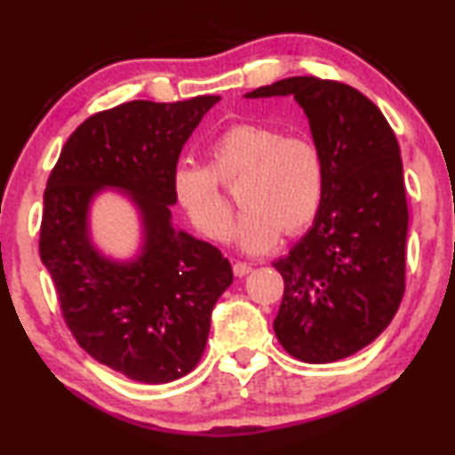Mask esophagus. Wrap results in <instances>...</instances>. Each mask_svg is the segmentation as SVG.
Here are the masks:
<instances>
[{
    "label": "esophagus",
    "mask_w": 455,
    "mask_h": 455,
    "mask_svg": "<svg viewBox=\"0 0 455 455\" xmlns=\"http://www.w3.org/2000/svg\"><path fill=\"white\" fill-rule=\"evenodd\" d=\"M233 271L237 277H243V275H248V273H251V265H248V262H235Z\"/></svg>",
    "instance_id": "1"
}]
</instances>
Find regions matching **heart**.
I'll list each match as a JSON object with an SVG mask.
<instances>
[{
  "label": "heart",
  "instance_id": "1",
  "mask_svg": "<svg viewBox=\"0 0 455 455\" xmlns=\"http://www.w3.org/2000/svg\"><path fill=\"white\" fill-rule=\"evenodd\" d=\"M224 186L237 182L243 207L235 239L248 254H262L280 242L282 231L300 233L314 222L324 196V161L314 141L283 135L260 123H239L207 148V169L182 165L173 173L178 205L201 235L227 242L233 231V207Z\"/></svg>",
  "mask_w": 455,
  "mask_h": 455
}]
</instances>
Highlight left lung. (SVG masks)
I'll return each mask as SVG.
<instances>
[{"mask_svg": "<svg viewBox=\"0 0 455 455\" xmlns=\"http://www.w3.org/2000/svg\"><path fill=\"white\" fill-rule=\"evenodd\" d=\"M303 108L324 161L314 224L273 262L283 299L273 331L288 354L324 364L375 341L401 305L409 212L403 158L384 114L341 82L294 76L248 92Z\"/></svg>", "mask_w": 455, "mask_h": 455, "instance_id": "obj_1", "label": "left lung"}]
</instances>
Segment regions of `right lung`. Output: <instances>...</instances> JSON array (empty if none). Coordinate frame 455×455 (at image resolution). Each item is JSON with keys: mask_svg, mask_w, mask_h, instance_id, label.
Segmentation results:
<instances>
[{"mask_svg": "<svg viewBox=\"0 0 455 455\" xmlns=\"http://www.w3.org/2000/svg\"><path fill=\"white\" fill-rule=\"evenodd\" d=\"M218 101L140 100L86 118L44 193L40 256L71 335L97 363L144 384L195 369L213 305L233 283L220 250L172 222L180 152ZM106 189L139 212L140 243L129 259H114L92 239V204Z\"/></svg>", "mask_w": 455, "mask_h": 455, "instance_id": "right-lung-1", "label": "right lung"}]
</instances>
